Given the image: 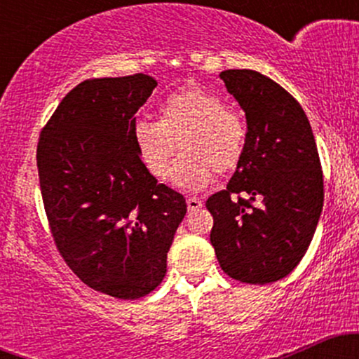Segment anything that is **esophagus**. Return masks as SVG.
<instances>
[{
	"instance_id": "obj_1",
	"label": "esophagus",
	"mask_w": 359,
	"mask_h": 359,
	"mask_svg": "<svg viewBox=\"0 0 359 359\" xmlns=\"http://www.w3.org/2000/svg\"><path fill=\"white\" fill-rule=\"evenodd\" d=\"M203 208V201L197 199V197H189L187 199V209L189 211H199V209Z\"/></svg>"
}]
</instances>
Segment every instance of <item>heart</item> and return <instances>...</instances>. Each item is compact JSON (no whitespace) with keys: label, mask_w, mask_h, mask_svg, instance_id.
I'll return each instance as SVG.
<instances>
[{"label":"heart","mask_w":359,"mask_h":359,"mask_svg":"<svg viewBox=\"0 0 359 359\" xmlns=\"http://www.w3.org/2000/svg\"><path fill=\"white\" fill-rule=\"evenodd\" d=\"M133 140L143 167L151 177L170 175L177 151L175 182L199 191L212 180L214 170L228 174L241 163L248 126L240 111L231 109L219 94L204 88H184L168 94L158 108V119H140Z\"/></svg>","instance_id":"1"}]
</instances>
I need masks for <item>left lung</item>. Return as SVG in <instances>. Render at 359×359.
I'll return each mask as SVG.
<instances>
[{"mask_svg": "<svg viewBox=\"0 0 359 359\" xmlns=\"http://www.w3.org/2000/svg\"><path fill=\"white\" fill-rule=\"evenodd\" d=\"M219 76L245 111L248 140L228 187L205 203L211 243L226 275L265 285L287 277L311 245L324 203L320 160L302 106L282 86L250 69Z\"/></svg>", "mask_w": 359, "mask_h": 359, "instance_id": "1", "label": "left lung"}]
</instances>
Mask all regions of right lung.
<instances>
[{
	"label": "right lung",
	"mask_w": 359,
	"mask_h": 359,
	"mask_svg": "<svg viewBox=\"0 0 359 359\" xmlns=\"http://www.w3.org/2000/svg\"><path fill=\"white\" fill-rule=\"evenodd\" d=\"M156 81L88 79L57 106L36 147L40 191L57 250L86 285L111 297L150 294L187 204L156 182L133 140L135 113Z\"/></svg>",
	"instance_id": "add662e5"
}]
</instances>
